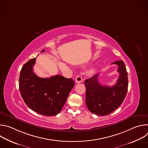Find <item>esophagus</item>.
Wrapping results in <instances>:
<instances>
[{
    "mask_svg": "<svg viewBox=\"0 0 148 148\" xmlns=\"http://www.w3.org/2000/svg\"><path fill=\"white\" fill-rule=\"evenodd\" d=\"M82 81V77L80 76V75H78L76 78H75V82L77 84H79L80 82H81Z\"/></svg>",
    "mask_w": 148,
    "mask_h": 148,
    "instance_id": "esophagus-1",
    "label": "esophagus"
}]
</instances>
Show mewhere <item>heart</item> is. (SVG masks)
Listing matches in <instances>:
<instances>
[{
    "mask_svg": "<svg viewBox=\"0 0 148 148\" xmlns=\"http://www.w3.org/2000/svg\"><path fill=\"white\" fill-rule=\"evenodd\" d=\"M92 71H93V70H92Z\"/></svg>",
    "mask_w": 148,
    "mask_h": 148,
    "instance_id": "b5f03b06",
    "label": "heart"
}]
</instances>
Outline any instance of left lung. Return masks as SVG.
<instances>
[{
  "instance_id": "1",
  "label": "left lung",
  "mask_w": 148,
  "mask_h": 148,
  "mask_svg": "<svg viewBox=\"0 0 148 148\" xmlns=\"http://www.w3.org/2000/svg\"><path fill=\"white\" fill-rule=\"evenodd\" d=\"M112 64L118 66L119 76L115 85L103 86L98 82L97 74L85 80L86 103L89 111L96 115H107L117 109L122 103L128 91V73L122 60Z\"/></svg>"
}]
</instances>
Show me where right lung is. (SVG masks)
<instances>
[{
  "label": "right lung",
  "instance_id": "obj_1",
  "mask_svg": "<svg viewBox=\"0 0 148 148\" xmlns=\"http://www.w3.org/2000/svg\"><path fill=\"white\" fill-rule=\"evenodd\" d=\"M36 59L28 61L20 71L21 95L27 106L34 111L46 116L56 115L64 106L74 81L60 75L45 78L38 77L33 71Z\"/></svg>",
  "mask_w": 148,
  "mask_h": 148
}]
</instances>
